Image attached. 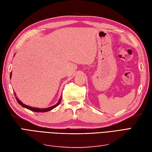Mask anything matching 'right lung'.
<instances>
[{"label":"right lung","mask_w":152,"mask_h":152,"mask_svg":"<svg viewBox=\"0 0 152 152\" xmlns=\"http://www.w3.org/2000/svg\"><path fill=\"white\" fill-rule=\"evenodd\" d=\"M11 74H12V73H10V77H11ZM15 98H16V99H17V101L18 103V104H19L20 105H21L22 106H23V107H24V108H27V109H28V110H29L33 111V112H48V111L52 110V109H53L54 108H55V107H57V106L59 104V103L61 102V99H62V98L61 97L60 99H59V101L56 104L53 106L50 107V108H43V109L42 108V109H41V108H33V107H31V106H27V105H25V104H23V103L21 101H20V100H18V99H17V97H15Z\"/></svg>","instance_id":"1"}]
</instances>
